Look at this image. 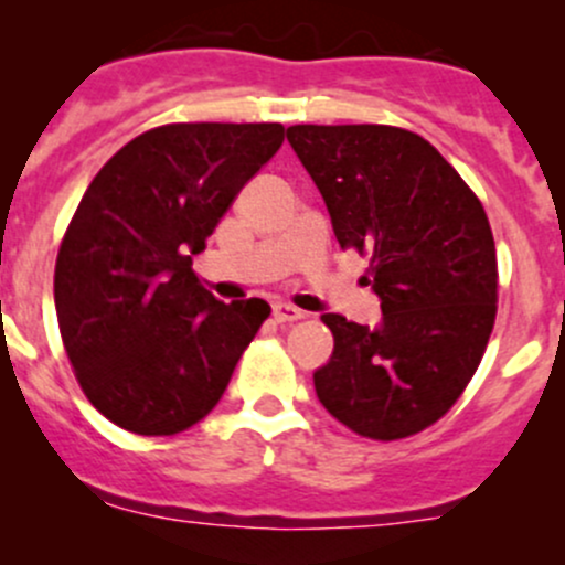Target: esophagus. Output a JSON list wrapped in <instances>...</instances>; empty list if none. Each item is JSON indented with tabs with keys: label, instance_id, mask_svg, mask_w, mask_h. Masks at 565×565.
Returning a JSON list of instances; mask_svg holds the SVG:
<instances>
[{
	"label": "esophagus",
	"instance_id": "obj_1",
	"mask_svg": "<svg viewBox=\"0 0 565 565\" xmlns=\"http://www.w3.org/2000/svg\"><path fill=\"white\" fill-rule=\"evenodd\" d=\"M273 317H276V322H298V319H303L306 315L289 303H276L273 306Z\"/></svg>",
	"mask_w": 565,
	"mask_h": 565
}]
</instances>
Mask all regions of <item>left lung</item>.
I'll return each instance as SVG.
<instances>
[{"label":"left lung","instance_id":"obj_1","mask_svg":"<svg viewBox=\"0 0 565 565\" xmlns=\"http://www.w3.org/2000/svg\"><path fill=\"white\" fill-rule=\"evenodd\" d=\"M335 241L369 256L377 328L324 315L333 355L322 407L372 440L437 424L476 374L498 315V254L481 199L418 134L393 125H292Z\"/></svg>","mask_w":565,"mask_h":565}]
</instances>
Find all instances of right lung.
<instances>
[{
	"label": "right lung",
	"instance_id": "1",
	"mask_svg": "<svg viewBox=\"0 0 565 565\" xmlns=\"http://www.w3.org/2000/svg\"><path fill=\"white\" fill-rule=\"evenodd\" d=\"M281 141V122L161 125L89 182L56 254L54 303L73 374L111 424L169 437L224 396L270 306L215 300L193 254Z\"/></svg>",
	"mask_w": 565,
	"mask_h": 565
}]
</instances>
